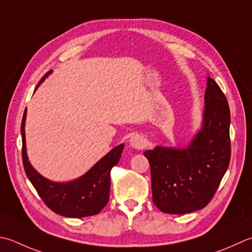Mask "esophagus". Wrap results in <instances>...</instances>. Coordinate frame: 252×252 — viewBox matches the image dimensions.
<instances>
[{
  "label": "esophagus",
  "mask_w": 252,
  "mask_h": 252,
  "mask_svg": "<svg viewBox=\"0 0 252 252\" xmlns=\"http://www.w3.org/2000/svg\"><path fill=\"white\" fill-rule=\"evenodd\" d=\"M130 145L135 150H142L145 146V140L141 134H134L131 136Z\"/></svg>",
  "instance_id": "1"
}]
</instances>
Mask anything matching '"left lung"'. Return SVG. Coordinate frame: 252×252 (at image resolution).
Segmentation results:
<instances>
[{
  "label": "left lung",
  "mask_w": 252,
  "mask_h": 252,
  "mask_svg": "<svg viewBox=\"0 0 252 252\" xmlns=\"http://www.w3.org/2000/svg\"><path fill=\"white\" fill-rule=\"evenodd\" d=\"M204 98L203 127L187 149L158 146L143 153L151 166L153 202L164 213L187 214L205 208L228 168V101L211 77Z\"/></svg>",
  "instance_id": "left-lung-1"
}]
</instances>
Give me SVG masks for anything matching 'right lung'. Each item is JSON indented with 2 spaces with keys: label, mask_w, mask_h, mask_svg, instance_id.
<instances>
[{
  "label": "right lung",
  "mask_w": 252,
  "mask_h": 252,
  "mask_svg": "<svg viewBox=\"0 0 252 252\" xmlns=\"http://www.w3.org/2000/svg\"><path fill=\"white\" fill-rule=\"evenodd\" d=\"M50 73L51 71L46 73L37 86L40 85L44 77ZM25 119L26 110L21 126L23 165L28 179L44 204L54 213L65 218H85L99 213L109 201L110 171L119 161L125 145L121 144L111 150L81 178L67 184H56L43 178L29 164L25 144Z\"/></svg>",
  "instance_id": "1"
}]
</instances>
